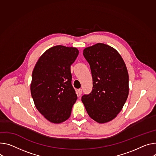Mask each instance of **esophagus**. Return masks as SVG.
<instances>
[{
	"mask_svg": "<svg viewBox=\"0 0 156 156\" xmlns=\"http://www.w3.org/2000/svg\"><path fill=\"white\" fill-rule=\"evenodd\" d=\"M82 94V90L81 89H78L77 91V94L78 96H81V94Z\"/></svg>",
	"mask_w": 156,
	"mask_h": 156,
	"instance_id": "34e87169",
	"label": "esophagus"
}]
</instances>
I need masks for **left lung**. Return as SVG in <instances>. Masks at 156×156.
Returning <instances> with one entry per match:
<instances>
[{
	"label": "left lung",
	"instance_id": "obj_1",
	"mask_svg": "<svg viewBox=\"0 0 156 156\" xmlns=\"http://www.w3.org/2000/svg\"><path fill=\"white\" fill-rule=\"evenodd\" d=\"M93 78V90L81 101L90 117L99 123L115 119L129 94V75L126 64L116 50L98 43L84 49Z\"/></svg>",
	"mask_w": 156,
	"mask_h": 156
}]
</instances>
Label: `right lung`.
Here are the masks:
<instances>
[{"mask_svg": "<svg viewBox=\"0 0 156 156\" xmlns=\"http://www.w3.org/2000/svg\"><path fill=\"white\" fill-rule=\"evenodd\" d=\"M78 53L75 47L54 46L40 56L34 68L32 97L37 110L51 122L67 120L77 100L70 66Z\"/></svg>", "mask_w": 156, "mask_h": 156, "instance_id": "obj_1", "label": "right lung"}]
</instances>
